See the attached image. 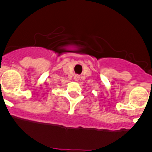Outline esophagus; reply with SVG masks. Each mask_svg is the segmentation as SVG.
<instances>
[{
	"label": "esophagus",
	"instance_id": "obj_1",
	"mask_svg": "<svg viewBox=\"0 0 152 152\" xmlns=\"http://www.w3.org/2000/svg\"><path fill=\"white\" fill-rule=\"evenodd\" d=\"M79 79H80V75H75V80H78Z\"/></svg>",
	"mask_w": 152,
	"mask_h": 152
}]
</instances>
